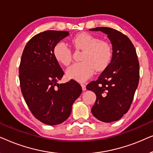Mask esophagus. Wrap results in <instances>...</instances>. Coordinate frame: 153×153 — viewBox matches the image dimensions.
<instances>
[{"mask_svg": "<svg viewBox=\"0 0 153 153\" xmlns=\"http://www.w3.org/2000/svg\"><path fill=\"white\" fill-rule=\"evenodd\" d=\"M81 87H82L83 91H85V90H86V85H85V84H83V83L81 84Z\"/></svg>", "mask_w": 153, "mask_h": 153, "instance_id": "34e87169", "label": "esophagus"}]
</instances>
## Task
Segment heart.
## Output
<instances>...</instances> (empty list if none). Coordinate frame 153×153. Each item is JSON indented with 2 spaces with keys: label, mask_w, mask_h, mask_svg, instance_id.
<instances>
[{
  "label": "heart",
  "mask_w": 153,
  "mask_h": 153,
  "mask_svg": "<svg viewBox=\"0 0 153 153\" xmlns=\"http://www.w3.org/2000/svg\"><path fill=\"white\" fill-rule=\"evenodd\" d=\"M72 42L78 49L83 50L81 60L69 67L66 71L68 78L79 82L87 80L95 72L107 68L112 58V47L106 41L88 33L75 35ZM53 56L58 62L68 65L71 61V51L65 43L60 42L53 48Z\"/></svg>",
  "instance_id": "obj_1"
}]
</instances>
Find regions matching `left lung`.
<instances>
[{
  "instance_id": "1",
  "label": "left lung",
  "mask_w": 153,
  "mask_h": 153,
  "mask_svg": "<svg viewBox=\"0 0 153 153\" xmlns=\"http://www.w3.org/2000/svg\"><path fill=\"white\" fill-rule=\"evenodd\" d=\"M91 31H101L107 35L111 43V61L97 81L87 85L94 92L96 101L91 111L96 118L111 123L128 111L139 81V63L137 52L128 37L115 29L97 27Z\"/></svg>"
}]
</instances>
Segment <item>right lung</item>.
<instances>
[{
	"label": "right lung",
	"mask_w": 153,
	"mask_h": 153,
	"mask_svg": "<svg viewBox=\"0 0 153 153\" xmlns=\"http://www.w3.org/2000/svg\"><path fill=\"white\" fill-rule=\"evenodd\" d=\"M68 31L47 30L33 37L23 51L19 66L22 95L33 116L49 125L63 123L82 92L76 81L58 83L64 72L53 56L56 44Z\"/></svg>",
	"instance_id": "obj_1"
}]
</instances>
